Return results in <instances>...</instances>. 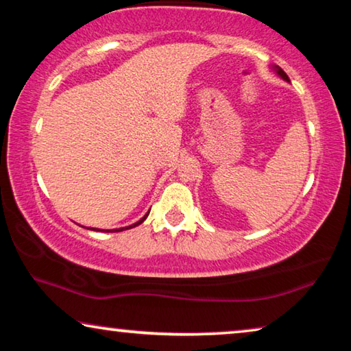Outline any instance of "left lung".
<instances>
[{"mask_svg": "<svg viewBox=\"0 0 351 351\" xmlns=\"http://www.w3.org/2000/svg\"><path fill=\"white\" fill-rule=\"evenodd\" d=\"M272 69H274L276 73H277V75H278V77H282V79H283L285 82H289V77L287 75V73H285V71H283L282 68H278V66H272Z\"/></svg>", "mask_w": 351, "mask_h": 351, "instance_id": "8db88e82", "label": "left lung"}]
</instances>
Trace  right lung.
<instances>
[{"label":"right lung","instance_id":"right-lung-1","mask_svg":"<svg viewBox=\"0 0 351 351\" xmlns=\"http://www.w3.org/2000/svg\"><path fill=\"white\" fill-rule=\"evenodd\" d=\"M148 213H150V212H147L145 215L142 217V218L139 219V221H136L134 224H130V226H127V228H121V229H112V230H106V232H121V230H123V229H132V228H136V226H139L141 223H144V219L148 217ZM91 229H93V228H91ZM93 230H99V229H93Z\"/></svg>","mask_w":351,"mask_h":351}]
</instances>
